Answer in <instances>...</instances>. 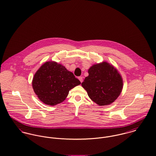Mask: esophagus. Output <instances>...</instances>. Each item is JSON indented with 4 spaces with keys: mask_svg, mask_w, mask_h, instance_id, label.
Here are the masks:
<instances>
[{
    "mask_svg": "<svg viewBox=\"0 0 156 156\" xmlns=\"http://www.w3.org/2000/svg\"><path fill=\"white\" fill-rule=\"evenodd\" d=\"M78 79H79V80L80 81L81 83L83 82V77H81V76H80V77H79Z\"/></svg>",
    "mask_w": 156,
    "mask_h": 156,
    "instance_id": "esophagus-1",
    "label": "esophagus"
}]
</instances>
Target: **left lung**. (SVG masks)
<instances>
[{
	"instance_id": "8db88e82",
	"label": "left lung",
	"mask_w": 156,
	"mask_h": 156,
	"mask_svg": "<svg viewBox=\"0 0 156 156\" xmlns=\"http://www.w3.org/2000/svg\"><path fill=\"white\" fill-rule=\"evenodd\" d=\"M82 83L89 98L99 105L113 102L120 94L122 79L113 66L106 62L92 66Z\"/></svg>"
}]
</instances>
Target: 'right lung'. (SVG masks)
I'll return each mask as SVG.
<instances>
[{
  "label": "right lung",
  "mask_w": 156,
  "mask_h": 156,
  "mask_svg": "<svg viewBox=\"0 0 156 156\" xmlns=\"http://www.w3.org/2000/svg\"><path fill=\"white\" fill-rule=\"evenodd\" d=\"M81 83L73 73L55 62H46L34 76L35 94L45 104L54 105L64 101L70 90Z\"/></svg>",
  "instance_id": "add662e5"
}]
</instances>
